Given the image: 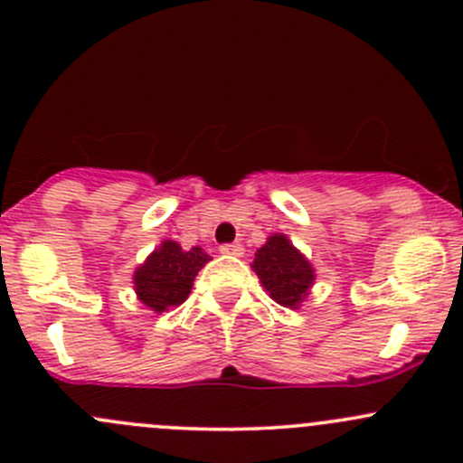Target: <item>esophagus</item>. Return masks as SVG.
Wrapping results in <instances>:
<instances>
[{
	"instance_id": "34e87169",
	"label": "esophagus",
	"mask_w": 463,
	"mask_h": 463,
	"mask_svg": "<svg viewBox=\"0 0 463 463\" xmlns=\"http://www.w3.org/2000/svg\"><path fill=\"white\" fill-rule=\"evenodd\" d=\"M219 250H222L223 255H235V258H241V255H244V246L241 244H223V246H219Z\"/></svg>"
}]
</instances>
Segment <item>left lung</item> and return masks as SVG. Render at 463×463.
Returning a JSON list of instances; mask_svg holds the SVG:
<instances>
[{"instance_id": "1", "label": "left lung", "mask_w": 463, "mask_h": 463, "mask_svg": "<svg viewBox=\"0 0 463 463\" xmlns=\"http://www.w3.org/2000/svg\"><path fill=\"white\" fill-rule=\"evenodd\" d=\"M253 269L269 296L288 309L300 307L316 279L311 261L282 232L270 235L266 244L258 249Z\"/></svg>"}]
</instances>
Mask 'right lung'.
Returning a JSON list of instances; mask_svg holds the SVG:
<instances>
[{
  "instance_id": "obj_1",
  "label": "right lung",
  "mask_w": 463,
  "mask_h": 463,
  "mask_svg": "<svg viewBox=\"0 0 463 463\" xmlns=\"http://www.w3.org/2000/svg\"><path fill=\"white\" fill-rule=\"evenodd\" d=\"M208 260L210 255L199 246L184 250L176 241L165 240L134 270V291L138 300L156 314L179 307L190 296L194 278Z\"/></svg>"
}]
</instances>
